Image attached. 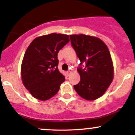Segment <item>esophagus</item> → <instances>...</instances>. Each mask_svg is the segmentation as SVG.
<instances>
[{"instance_id":"1","label":"esophagus","mask_w":135,"mask_h":135,"mask_svg":"<svg viewBox=\"0 0 135 135\" xmlns=\"http://www.w3.org/2000/svg\"><path fill=\"white\" fill-rule=\"evenodd\" d=\"M71 72H72V71H67V75H68V76H69V75H70V74L71 73Z\"/></svg>"}]
</instances>
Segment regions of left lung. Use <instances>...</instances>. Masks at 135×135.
<instances>
[{
    "label": "left lung",
    "instance_id": "obj_1",
    "mask_svg": "<svg viewBox=\"0 0 135 135\" xmlns=\"http://www.w3.org/2000/svg\"><path fill=\"white\" fill-rule=\"evenodd\" d=\"M71 44L81 62L77 69L81 79L74 85L83 98L94 100L102 97L113 79V65L110 51L99 38L86 35H69ZM82 63L85 65L81 68Z\"/></svg>",
    "mask_w": 135,
    "mask_h": 135
}]
</instances>
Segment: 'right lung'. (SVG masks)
<instances>
[{
    "label": "right lung",
    "instance_id": "right-lung-1",
    "mask_svg": "<svg viewBox=\"0 0 135 135\" xmlns=\"http://www.w3.org/2000/svg\"><path fill=\"white\" fill-rule=\"evenodd\" d=\"M69 41V35L60 33L35 38L25 51L21 67L25 87L33 97L45 101L54 97L65 81L58 68V53Z\"/></svg>",
    "mask_w": 135,
    "mask_h": 135
}]
</instances>
